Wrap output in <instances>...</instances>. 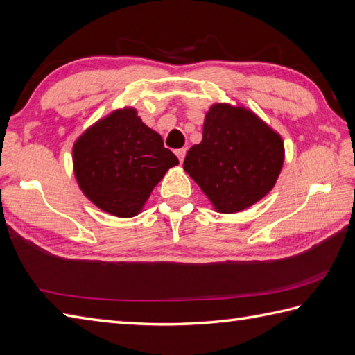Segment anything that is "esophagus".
Here are the masks:
<instances>
[{"mask_svg": "<svg viewBox=\"0 0 355 355\" xmlns=\"http://www.w3.org/2000/svg\"><path fill=\"white\" fill-rule=\"evenodd\" d=\"M175 154H177V157H178V160H180V163H183V162H184V157H186V148H181V150H177Z\"/></svg>", "mask_w": 355, "mask_h": 355, "instance_id": "34e87169", "label": "esophagus"}]
</instances>
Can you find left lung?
Here are the masks:
<instances>
[{
    "label": "left lung",
    "instance_id": "8db88e82",
    "mask_svg": "<svg viewBox=\"0 0 355 355\" xmlns=\"http://www.w3.org/2000/svg\"><path fill=\"white\" fill-rule=\"evenodd\" d=\"M284 142L252 110L228 103L205 113L202 140L187 151L183 168L219 213L251 207L275 186Z\"/></svg>",
    "mask_w": 355,
    "mask_h": 355
}]
</instances>
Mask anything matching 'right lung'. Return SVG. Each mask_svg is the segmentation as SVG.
<instances>
[{
	"mask_svg": "<svg viewBox=\"0 0 355 355\" xmlns=\"http://www.w3.org/2000/svg\"><path fill=\"white\" fill-rule=\"evenodd\" d=\"M72 163L87 200L109 215L133 218L178 159L136 109L123 107L96 121L76 140Z\"/></svg>",
	"mask_w": 355,
	"mask_h": 355,
	"instance_id": "1",
	"label": "right lung"
}]
</instances>
